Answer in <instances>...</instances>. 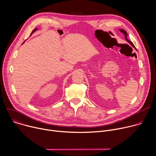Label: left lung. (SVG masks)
Listing matches in <instances>:
<instances>
[{
  "label": "left lung",
  "mask_w": 156,
  "mask_h": 156,
  "mask_svg": "<svg viewBox=\"0 0 156 156\" xmlns=\"http://www.w3.org/2000/svg\"><path fill=\"white\" fill-rule=\"evenodd\" d=\"M119 31L121 32V33H122L124 35H125V39H126V41L128 42V44H129L133 48H135L136 50V48H135V46H134V44H133V42H131L128 39V34H127V33H126V31H125L124 30H122V29H119Z\"/></svg>",
  "instance_id": "obj_1"
}]
</instances>
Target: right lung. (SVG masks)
I'll return each mask as SVG.
<instances>
[{
  "label": "right lung",
  "mask_w": 156,
  "mask_h": 156,
  "mask_svg": "<svg viewBox=\"0 0 156 156\" xmlns=\"http://www.w3.org/2000/svg\"><path fill=\"white\" fill-rule=\"evenodd\" d=\"M37 29H38V28H35V29H34V30H33V31H32V33H31V35H32V34H33V33H34V32H35V31H37ZM25 41H24V42H23V44H24V43H25Z\"/></svg>",
  "instance_id": "add662e5"
}]
</instances>
